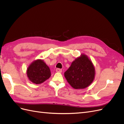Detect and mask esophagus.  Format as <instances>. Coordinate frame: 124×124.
<instances>
[{
	"label": "esophagus",
	"mask_w": 124,
	"mask_h": 124,
	"mask_svg": "<svg viewBox=\"0 0 124 124\" xmlns=\"http://www.w3.org/2000/svg\"><path fill=\"white\" fill-rule=\"evenodd\" d=\"M56 71L57 72H59V73H61V72H62V69H59V68H57L56 69Z\"/></svg>",
	"instance_id": "1"
}]
</instances>
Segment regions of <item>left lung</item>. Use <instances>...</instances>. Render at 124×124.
<instances>
[{"label": "left lung", "instance_id": "8db88e82", "mask_svg": "<svg viewBox=\"0 0 124 124\" xmlns=\"http://www.w3.org/2000/svg\"><path fill=\"white\" fill-rule=\"evenodd\" d=\"M64 76L72 87L76 89H83L94 80L95 68L88 56L82 54L72 62Z\"/></svg>", "mask_w": 124, "mask_h": 124}]
</instances>
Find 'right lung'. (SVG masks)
<instances>
[{"instance_id":"add662e5","label":"right lung","mask_w":124,"mask_h":124,"mask_svg":"<svg viewBox=\"0 0 124 124\" xmlns=\"http://www.w3.org/2000/svg\"><path fill=\"white\" fill-rule=\"evenodd\" d=\"M26 74L28 79L36 84L43 83L51 76L50 68L41 59L35 60L28 66Z\"/></svg>"}]
</instances>
